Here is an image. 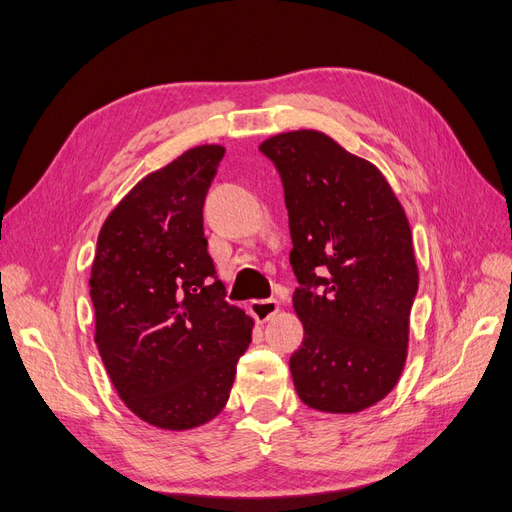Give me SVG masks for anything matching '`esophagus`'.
<instances>
[{"label":"esophagus","mask_w":512,"mask_h":512,"mask_svg":"<svg viewBox=\"0 0 512 512\" xmlns=\"http://www.w3.org/2000/svg\"><path fill=\"white\" fill-rule=\"evenodd\" d=\"M278 312V302L276 300H253L251 302V315L263 323L268 321L270 317H274Z\"/></svg>","instance_id":"34e87169"}]
</instances>
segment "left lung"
I'll list each match as a JSON object with an SVG mask.
<instances>
[{
	"label": "left lung",
	"mask_w": 512,
	"mask_h": 512,
	"mask_svg": "<svg viewBox=\"0 0 512 512\" xmlns=\"http://www.w3.org/2000/svg\"><path fill=\"white\" fill-rule=\"evenodd\" d=\"M289 212L293 308L304 340L289 359L300 400L349 415L381 402L406 364L419 270L406 212L370 161L300 129L261 142Z\"/></svg>",
	"instance_id": "left-lung-1"
}]
</instances>
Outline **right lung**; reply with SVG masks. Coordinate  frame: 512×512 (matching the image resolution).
Returning <instances> with one entry per match:
<instances>
[{
    "mask_svg": "<svg viewBox=\"0 0 512 512\" xmlns=\"http://www.w3.org/2000/svg\"><path fill=\"white\" fill-rule=\"evenodd\" d=\"M225 148H189L114 208L91 268L95 344L125 406L161 430L223 410L253 319L225 302L204 238V200Z\"/></svg>",
    "mask_w": 512,
    "mask_h": 512,
    "instance_id": "1",
    "label": "right lung"
}]
</instances>
